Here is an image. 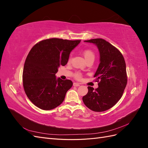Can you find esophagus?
Returning a JSON list of instances; mask_svg holds the SVG:
<instances>
[{"label": "esophagus", "instance_id": "1", "mask_svg": "<svg viewBox=\"0 0 148 148\" xmlns=\"http://www.w3.org/2000/svg\"><path fill=\"white\" fill-rule=\"evenodd\" d=\"M79 83H73V86H79Z\"/></svg>", "mask_w": 148, "mask_h": 148}]
</instances>
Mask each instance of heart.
Listing matches in <instances>:
<instances>
[{
    "label": "heart",
    "instance_id": "1",
    "mask_svg": "<svg viewBox=\"0 0 148 148\" xmlns=\"http://www.w3.org/2000/svg\"><path fill=\"white\" fill-rule=\"evenodd\" d=\"M83 56L84 57L85 60L86 61L88 60L89 59H95V53L94 52L89 50V49H86V50H84L83 52ZM71 59L70 58L69 61H70ZM75 78H77V79H80L82 78V74L79 73H77L75 74Z\"/></svg>",
    "mask_w": 148,
    "mask_h": 148
}]
</instances>
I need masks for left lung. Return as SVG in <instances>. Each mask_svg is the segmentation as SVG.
<instances>
[{
  "label": "left lung",
  "instance_id": "1",
  "mask_svg": "<svg viewBox=\"0 0 148 148\" xmlns=\"http://www.w3.org/2000/svg\"><path fill=\"white\" fill-rule=\"evenodd\" d=\"M84 42L97 46L100 63L94 76L99 87L94 89L88 86L83 101L91 110L103 112L112 107L122 96L127 83L126 64L121 52L106 40L97 38Z\"/></svg>",
  "mask_w": 148,
  "mask_h": 148
}]
</instances>
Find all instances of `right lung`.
<instances>
[{
  "label": "right lung",
  "instance_id": "obj_1",
  "mask_svg": "<svg viewBox=\"0 0 148 148\" xmlns=\"http://www.w3.org/2000/svg\"><path fill=\"white\" fill-rule=\"evenodd\" d=\"M80 41L51 38L31 49L25 62L23 84L28 99L39 109L51 110L64 101L73 82L57 78L56 74L60 66L67 64L70 52Z\"/></svg>",
  "mask_w": 148,
  "mask_h": 148
}]
</instances>
